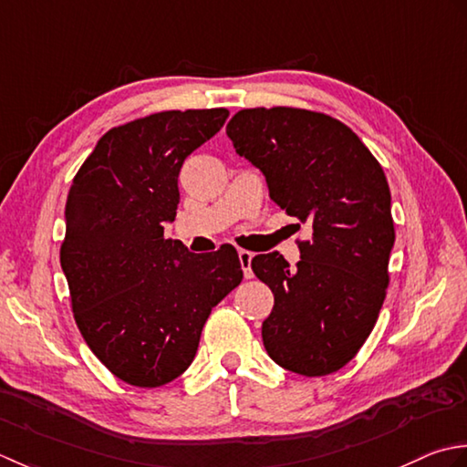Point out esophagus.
Listing matches in <instances>:
<instances>
[{
	"instance_id": "esophagus-1",
	"label": "esophagus",
	"mask_w": 467,
	"mask_h": 467,
	"mask_svg": "<svg viewBox=\"0 0 467 467\" xmlns=\"http://www.w3.org/2000/svg\"><path fill=\"white\" fill-rule=\"evenodd\" d=\"M237 255H240V264H242V270H244V275L245 278H252V258H254V254L252 252H247V250H240L237 252Z\"/></svg>"
}]
</instances>
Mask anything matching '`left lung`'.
<instances>
[{"instance_id": "8db88e82", "label": "left lung", "mask_w": 467, "mask_h": 467, "mask_svg": "<svg viewBox=\"0 0 467 467\" xmlns=\"http://www.w3.org/2000/svg\"><path fill=\"white\" fill-rule=\"evenodd\" d=\"M225 132L262 171L272 202L312 232L296 270L278 252L252 260L274 294L265 353L304 377L335 373L363 347L385 300L395 230L383 169L353 130L320 112L245 109Z\"/></svg>"}]
</instances>
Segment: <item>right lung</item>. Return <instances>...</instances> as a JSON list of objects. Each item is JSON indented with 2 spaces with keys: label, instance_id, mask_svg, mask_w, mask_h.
Listing matches in <instances>:
<instances>
[{
  "label": "right lung",
  "instance_id": "add662e5",
  "mask_svg": "<svg viewBox=\"0 0 467 467\" xmlns=\"http://www.w3.org/2000/svg\"><path fill=\"white\" fill-rule=\"evenodd\" d=\"M227 117L225 109L167 110L110 129L72 181L60 264L74 318L100 363L129 385L183 375L209 312L244 278L234 245L192 254L163 235L183 161Z\"/></svg>",
  "mask_w": 467,
  "mask_h": 467
}]
</instances>
